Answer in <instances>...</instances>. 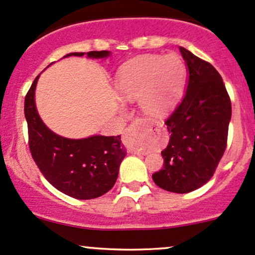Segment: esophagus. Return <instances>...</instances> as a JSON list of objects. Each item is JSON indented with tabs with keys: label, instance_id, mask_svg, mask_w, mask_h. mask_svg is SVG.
<instances>
[{
	"label": "esophagus",
	"instance_id": "34e87169",
	"mask_svg": "<svg viewBox=\"0 0 255 255\" xmlns=\"http://www.w3.org/2000/svg\"><path fill=\"white\" fill-rule=\"evenodd\" d=\"M140 124H141V121H140V120H135V121L131 122V124L127 127V129H126V136L129 137L130 135H133V133H135L137 126H139ZM137 153H139V152H137Z\"/></svg>",
	"mask_w": 255,
	"mask_h": 255
}]
</instances>
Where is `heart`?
Listing matches in <instances>:
<instances>
[{
    "label": "heart",
    "instance_id": "obj_1",
    "mask_svg": "<svg viewBox=\"0 0 255 255\" xmlns=\"http://www.w3.org/2000/svg\"><path fill=\"white\" fill-rule=\"evenodd\" d=\"M184 78L186 66L177 55H142L120 68L116 87L124 99L137 98L146 114L160 115L176 103Z\"/></svg>",
    "mask_w": 255,
    "mask_h": 255
}]
</instances>
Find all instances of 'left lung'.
<instances>
[{
    "label": "left lung",
    "instance_id": "1",
    "mask_svg": "<svg viewBox=\"0 0 255 255\" xmlns=\"http://www.w3.org/2000/svg\"><path fill=\"white\" fill-rule=\"evenodd\" d=\"M189 78L182 101L165 120L170 140L154 183L174 193H189L209 182L223 157L231 102L221 74L211 63L180 46Z\"/></svg>",
    "mask_w": 255,
    "mask_h": 255
}]
</instances>
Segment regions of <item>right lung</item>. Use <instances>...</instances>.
<instances>
[{
  "label": "right lung",
  "mask_w": 255,
  "mask_h": 255,
  "mask_svg": "<svg viewBox=\"0 0 255 255\" xmlns=\"http://www.w3.org/2000/svg\"><path fill=\"white\" fill-rule=\"evenodd\" d=\"M72 52L67 56H84ZM109 51H90L92 58L107 57ZM39 77V75H38ZM38 77L25 97V118L28 147L43 176L55 188L69 197L89 200L109 192L118 180L120 164L126 156L121 136L95 135L86 139H67L43 124L34 104Z\"/></svg>",
  "instance_id": "obj_1"
}]
</instances>
